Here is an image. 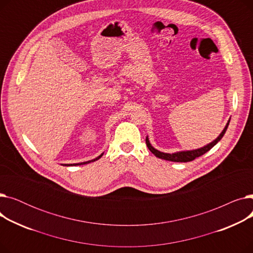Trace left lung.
<instances>
[{"label": "left lung", "mask_w": 253, "mask_h": 253, "mask_svg": "<svg viewBox=\"0 0 253 253\" xmlns=\"http://www.w3.org/2000/svg\"><path fill=\"white\" fill-rule=\"evenodd\" d=\"M229 123H230V121L228 122L227 125H225L224 129L222 130V132L219 134V136H218L214 141H212L211 143L205 145L204 148L198 149V150H194V151L178 152V153H174V154H166V153L159 152V151H157L156 149H154V148L152 147V145H151V143H150L148 137L145 138V143H147L149 150H150L157 158H160V159H163V160H167V161H171V162H191V161L195 160L196 158L204 155L205 153H207L209 150H211L212 148L214 147V145H215V144L222 138V136L224 135L225 131H227V129H228Z\"/></svg>", "instance_id": "8db88e82"}]
</instances>
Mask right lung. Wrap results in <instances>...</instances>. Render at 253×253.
<instances>
[{
  "mask_svg": "<svg viewBox=\"0 0 253 253\" xmlns=\"http://www.w3.org/2000/svg\"><path fill=\"white\" fill-rule=\"evenodd\" d=\"M101 156H102V154L100 155V156H98L97 158H95V159H93V160H91V161H87V162H83V163H78V164H64V166H76V165H83V164H88V163H91V162H94V161H96V160H98L99 158H101Z\"/></svg>",
  "mask_w": 253,
  "mask_h": 253,
  "instance_id": "obj_1",
  "label": "right lung"
}]
</instances>
